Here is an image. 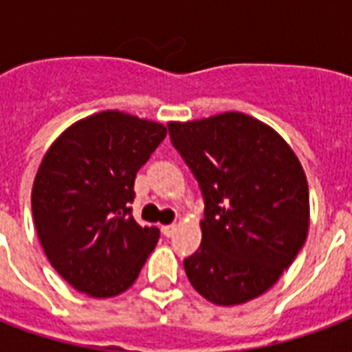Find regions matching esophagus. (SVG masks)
<instances>
[{"label": "esophagus", "mask_w": 352, "mask_h": 352, "mask_svg": "<svg viewBox=\"0 0 352 352\" xmlns=\"http://www.w3.org/2000/svg\"><path fill=\"white\" fill-rule=\"evenodd\" d=\"M177 230V224H166V226H162V234L166 237H171L175 234Z\"/></svg>", "instance_id": "34e87169"}]
</instances>
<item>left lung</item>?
<instances>
[{"instance_id":"1","label":"left lung","mask_w":352,"mask_h":352,"mask_svg":"<svg viewBox=\"0 0 352 352\" xmlns=\"http://www.w3.org/2000/svg\"><path fill=\"white\" fill-rule=\"evenodd\" d=\"M168 130L206 199L201 245L184 258L186 277L207 302H251L305 243L309 188L302 164L272 126L237 111L169 122Z\"/></svg>"}]
</instances>
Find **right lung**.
<instances>
[{
  "label": "right lung",
  "mask_w": 352,
  "mask_h": 352,
  "mask_svg": "<svg viewBox=\"0 0 352 352\" xmlns=\"http://www.w3.org/2000/svg\"><path fill=\"white\" fill-rule=\"evenodd\" d=\"M166 126L122 111L72 124L43 156L32 188L47 258L75 290L113 298L135 283L160 230L131 217L133 181Z\"/></svg>",
  "instance_id": "add662e5"
}]
</instances>
